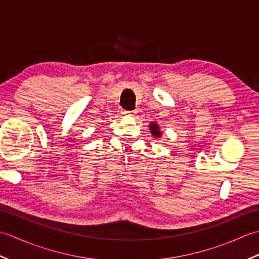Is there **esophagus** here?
Returning a JSON list of instances; mask_svg holds the SVG:
<instances>
[{"mask_svg":"<svg viewBox=\"0 0 259 259\" xmlns=\"http://www.w3.org/2000/svg\"><path fill=\"white\" fill-rule=\"evenodd\" d=\"M137 113H138V111H126V110H123L122 111V114H124V115H131V117H133V115H136Z\"/></svg>","mask_w":259,"mask_h":259,"instance_id":"1","label":"esophagus"}]
</instances>
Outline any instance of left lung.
Segmentation results:
<instances>
[{
	"mask_svg": "<svg viewBox=\"0 0 259 259\" xmlns=\"http://www.w3.org/2000/svg\"><path fill=\"white\" fill-rule=\"evenodd\" d=\"M149 130L151 135L155 137V138H161L162 133L160 131V128H159V124L156 122H150L149 123Z\"/></svg>",
	"mask_w": 259,
	"mask_h": 259,
	"instance_id": "obj_1",
	"label": "left lung"
}]
</instances>
